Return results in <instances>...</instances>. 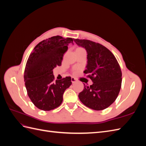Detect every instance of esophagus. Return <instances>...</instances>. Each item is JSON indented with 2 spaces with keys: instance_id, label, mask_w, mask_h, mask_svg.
I'll list each match as a JSON object with an SVG mask.
<instances>
[{
  "instance_id": "34e87169",
  "label": "esophagus",
  "mask_w": 146,
  "mask_h": 146,
  "mask_svg": "<svg viewBox=\"0 0 146 146\" xmlns=\"http://www.w3.org/2000/svg\"><path fill=\"white\" fill-rule=\"evenodd\" d=\"M71 82H72V83H76V82H77V80L75 78H74V77H72L71 78Z\"/></svg>"
}]
</instances>
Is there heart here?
Instances as JSON below:
<instances>
[{
    "mask_svg": "<svg viewBox=\"0 0 146 146\" xmlns=\"http://www.w3.org/2000/svg\"><path fill=\"white\" fill-rule=\"evenodd\" d=\"M78 48H81V47H78Z\"/></svg>",
    "mask_w": 146,
    "mask_h": 146,
    "instance_id": "heart-1",
    "label": "heart"
}]
</instances>
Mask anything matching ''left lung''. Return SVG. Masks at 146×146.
Listing matches in <instances>:
<instances>
[{
    "label": "left lung",
    "instance_id": "8db88e82",
    "mask_svg": "<svg viewBox=\"0 0 146 146\" xmlns=\"http://www.w3.org/2000/svg\"><path fill=\"white\" fill-rule=\"evenodd\" d=\"M74 41L86 50L88 64L83 72L93 82L90 86L84 85L79 99L88 108L103 110L115 101L120 91V66L112 52L100 44L88 39H76Z\"/></svg>",
    "mask_w": 146,
    "mask_h": 146
}]
</instances>
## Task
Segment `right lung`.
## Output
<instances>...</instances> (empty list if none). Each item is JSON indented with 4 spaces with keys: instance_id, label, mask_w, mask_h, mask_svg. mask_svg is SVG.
Returning <instances> with one entry per match:
<instances>
[{
    "instance_id": "obj_1",
    "label": "right lung",
    "mask_w": 146,
    "mask_h": 146,
    "mask_svg": "<svg viewBox=\"0 0 146 146\" xmlns=\"http://www.w3.org/2000/svg\"><path fill=\"white\" fill-rule=\"evenodd\" d=\"M74 39L55 36L39 42L27 60L24 82L27 94L35 106L50 111L61 104L64 91L71 85V77L55 80L53 69L61 66L68 44Z\"/></svg>"
}]
</instances>
